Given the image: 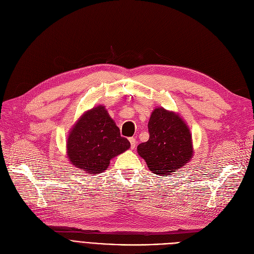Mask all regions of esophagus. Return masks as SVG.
Wrapping results in <instances>:
<instances>
[{
  "mask_svg": "<svg viewBox=\"0 0 254 254\" xmlns=\"http://www.w3.org/2000/svg\"><path fill=\"white\" fill-rule=\"evenodd\" d=\"M129 141H130V146H131V149H134L136 147V139L134 137H130L129 138Z\"/></svg>",
  "mask_w": 254,
  "mask_h": 254,
  "instance_id": "1",
  "label": "esophagus"
}]
</instances>
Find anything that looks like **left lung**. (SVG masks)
Here are the masks:
<instances>
[{"label":"left lung","instance_id":"1","mask_svg":"<svg viewBox=\"0 0 254 254\" xmlns=\"http://www.w3.org/2000/svg\"><path fill=\"white\" fill-rule=\"evenodd\" d=\"M148 128L150 137L137 146V153L154 174L170 175L191 159V133L179 114L156 107L152 111Z\"/></svg>","mask_w":254,"mask_h":254}]
</instances>
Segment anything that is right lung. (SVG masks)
Instances as JSON below:
<instances>
[{
	"label": "right lung",
	"instance_id": "right-lung-1",
	"mask_svg": "<svg viewBox=\"0 0 254 254\" xmlns=\"http://www.w3.org/2000/svg\"><path fill=\"white\" fill-rule=\"evenodd\" d=\"M129 148V140L121 136L103 105L86 110L70 128L66 139L70 164L92 175L106 170L111 159Z\"/></svg>",
	"mask_w": 254,
	"mask_h": 254
}]
</instances>
